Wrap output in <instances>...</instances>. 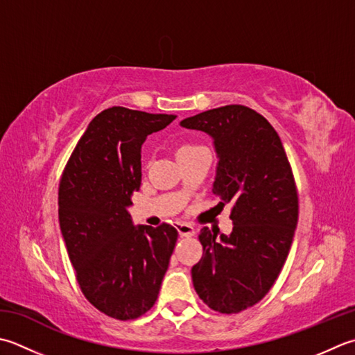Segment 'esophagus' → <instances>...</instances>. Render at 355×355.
I'll use <instances>...</instances> for the list:
<instances>
[{
    "mask_svg": "<svg viewBox=\"0 0 355 355\" xmlns=\"http://www.w3.org/2000/svg\"><path fill=\"white\" fill-rule=\"evenodd\" d=\"M175 227H177V231L180 234V237H192V235H196V229H193L191 225H187V223L177 221Z\"/></svg>",
    "mask_w": 355,
    "mask_h": 355,
    "instance_id": "esophagus-1",
    "label": "esophagus"
}]
</instances>
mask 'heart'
Here are the masks:
<instances>
[{"label": "heart", "mask_w": 355, "mask_h": 355, "mask_svg": "<svg viewBox=\"0 0 355 355\" xmlns=\"http://www.w3.org/2000/svg\"><path fill=\"white\" fill-rule=\"evenodd\" d=\"M197 148H201V146H193V144H182V146H178V148H177V150H175V155H177V157H180V155H184V154H187V152H191V150L197 149Z\"/></svg>", "instance_id": "obj_1"}]
</instances>
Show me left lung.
Segmentation results:
<instances>
[{"mask_svg":"<svg viewBox=\"0 0 355 355\" xmlns=\"http://www.w3.org/2000/svg\"><path fill=\"white\" fill-rule=\"evenodd\" d=\"M180 124L214 138V193L232 203L231 235L201 229L193 288L211 309L237 314L269 293L286 261L298 220L294 173L279 134L251 107L227 104Z\"/></svg>","mask_w":355,"mask_h":355,"instance_id":"left-lung-1","label":"left lung"}]
</instances>
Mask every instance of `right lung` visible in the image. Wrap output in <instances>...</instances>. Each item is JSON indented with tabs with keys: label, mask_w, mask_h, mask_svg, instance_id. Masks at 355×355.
Segmentation results:
<instances>
[{
	"label": "right lung",
	"mask_w": 355,
	"mask_h": 355,
	"mask_svg": "<svg viewBox=\"0 0 355 355\" xmlns=\"http://www.w3.org/2000/svg\"><path fill=\"white\" fill-rule=\"evenodd\" d=\"M175 115L114 106L96 115L75 146L58 187V218L81 293L116 320L154 303L177 229L132 225L128 207L141 184V144Z\"/></svg>",
	"instance_id": "1"
}]
</instances>
